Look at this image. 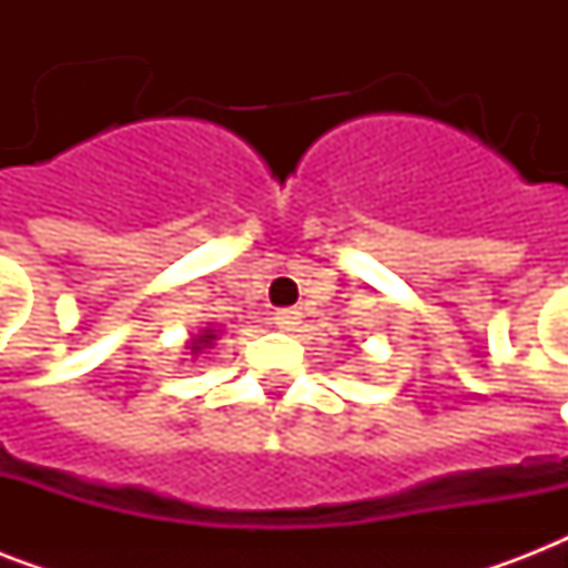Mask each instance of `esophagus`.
Instances as JSON below:
<instances>
[{
    "label": "esophagus",
    "mask_w": 568,
    "mask_h": 568,
    "mask_svg": "<svg viewBox=\"0 0 568 568\" xmlns=\"http://www.w3.org/2000/svg\"><path fill=\"white\" fill-rule=\"evenodd\" d=\"M276 327L285 329V333H294L297 329V324H301V312L297 310H276L274 315Z\"/></svg>",
    "instance_id": "1"
}]
</instances>
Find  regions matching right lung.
Segmentation results:
<instances>
[{"label":"right lung","instance_id":"1","mask_svg":"<svg viewBox=\"0 0 568 568\" xmlns=\"http://www.w3.org/2000/svg\"><path fill=\"white\" fill-rule=\"evenodd\" d=\"M212 329H205V336H200V338H196V342H194V345H203V342H205V345H209V342H212ZM191 351H194V354H196V351H200V347H191Z\"/></svg>","mask_w":568,"mask_h":568}]
</instances>
